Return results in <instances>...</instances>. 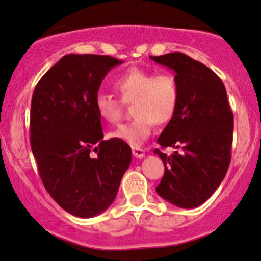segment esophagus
I'll use <instances>...</instances> for the list:
<instances>
[{
  "label": "esophagus",
  "mask_w": 261,
  "mask_h": 261,
  "mask_svg": "<svg viewBox=\"0 0 261 261\" xmlns=\"http://www.w3.org/2000/svg\"><path fill=\"white\" fill-rule=\"evenodd\" d=\"M133 154L136 156V158H143L144 150L142 148H139V147H133Z\"/></svg>",
  "instance_id": "1"
}]
</instances>
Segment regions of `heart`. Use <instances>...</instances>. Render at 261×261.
I'll return each mask as SVG.
<instances>
[{
    "label": "heart",
    "mask_w": 261,
    "mask_h": 261,
    "mask_svg": "<svg viewBox=\"0 0 261 261\" xmlns=\"http://www.w3.org/2000/svg\"><path fill=\"white\" fill-rule=\"evenodd\" d=\"M122 102L133 105L135 119L119 125L109 135L131 146H140L149 137L153 124L165 125L174 118L180 100V87L171 73L131 68L114 83ZM95 108L99 118L115 122L120 117L121 102L108 93H98Z\"/></svg>",
    "instance_id": "obj_1"
}]
</instances>
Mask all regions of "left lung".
I'll use <instances>...</instances> for the list:
<instances>
[{
  "mask_svg": "<svg viewBox=\"0 0 261 261\" xmlns=\"http://www.w3.org/2000/svg\"><path fill=\"white\" fill-rule=\"evenodd\" d=\"M174 70L180 100L174 118L158 139L162 148H175L166 155L164 176L156 193L180 208H196L209 199L224 180L231 162L233 113L225 85L208 67L180 52L150 56Z\"/></svg>",
  "mask_w": 261,
  "mask_h": 261,
  "instance_id": "1",
  "label": "left lung"
}]
</instances>
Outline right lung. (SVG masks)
I'll return each instance as SVG.
<instances>
[{
	"instance_id": "obj_1",
	"label": "right lung",
	"mask_w": 261,
	"mask_h": 261,
	"mask_svg": "<svg viewBox=\"0 0 261 261\" xmlns=\"http://www.w3.org/2000/svg\"><path fill=\"white\" fill-rule=\"evenodd\" d=\"M121 63L111 56L67 55L33 93L30 144L40 177L58 205L77 218L108 209L131 163L126 142L103 141L95 108L102 80Z\"/></svg>"
}]
</instances>
